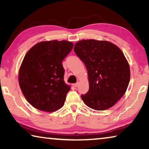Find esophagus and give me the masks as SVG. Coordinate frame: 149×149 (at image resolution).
<instances>
[{"mask_svg": "<svg viewBox=\"0 0 149 149\" xmlns=\"http://www.w3.org/2000/svg\"><path fill=\"white\" fill-rule=\"evenodd\" d=\"M78 85H79V83H76V84H74V85H73V86H74V87H77Z\"/></svg>", "mask_w": 149, "mask_h": 149, "instance_id": "34e87169", "label": "esophagus"}]
</instances>
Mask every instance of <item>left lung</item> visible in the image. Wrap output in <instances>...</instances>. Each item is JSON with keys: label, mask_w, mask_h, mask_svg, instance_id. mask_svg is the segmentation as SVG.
Wrapping results in <instances>:
<instances>
[{"label": "left lung", "mask_w": 149, "mask_h": 149, "mask_svg": "<svg viewBox=\"0 0 149 149\" xmlns=\"http://www.w3.org/2000/svg\"><path fill=\"white\" fill-rule=\"evenodd\" d=\"M74 51L88 72L89 89L81 95L85 104L96 110L113 107L130 80V65L122 50L108 41L87 39L76 42Z\"/></svg>", "instance_id": "left-lung-1"}]
</instances>
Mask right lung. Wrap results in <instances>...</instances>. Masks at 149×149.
Returning <instances> with one entry per match:
<instances>
[{
    "label": "right lung",
    "mask_w": 149,
    "mask_h": 149,
    "mask_svg": "<svg viewBox=\"0 0 149 149\" xmlns=\"http://www.w3.org/2000/svg\"><path fill=\"white\" fill-rule=\"evenodd\" d=\"M74 47L57 40L34 45L25 56L19 71V84L25 98L34 108L54 112L63 107L70 87L64 81L62 61Z\"/></svg>",
    "instance_id": "obj_1"
}]
</instances>
